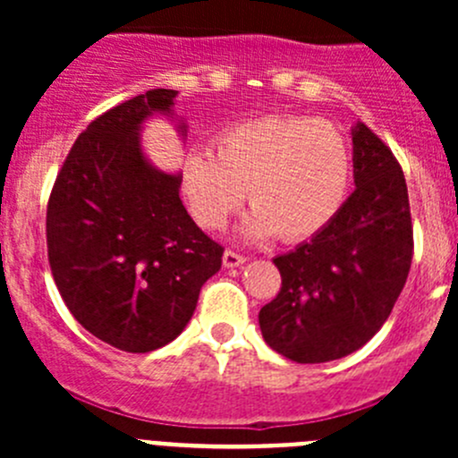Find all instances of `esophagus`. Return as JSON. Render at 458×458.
<instances>
[{
  "label": "esophagus",
  "mask_w": 458,
  "mask_h": 458,
  "mask_svg": "<svg viewBox=\"0 0 458 458\" xmlns=\"http://www.w3.org/2000/svg\"><path fill=\"white\" fill-rule=\"evenodd\" d=\"M243 263H246V257L243 255H237V252H233V250L224 252V266L225 267H239V266H243Z\"/></svg>",
  "instance_id": "obj_1"
}]
</instances>
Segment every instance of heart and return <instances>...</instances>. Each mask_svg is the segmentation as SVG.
Returning <instances> with one entry per match:
<instances>
[{
  "label": "heart",
  "instance_id": "1",
  "mask_svg": "<svg viewBox=\"0 0 458 458\" xmlns=\"http://www.w3.org/2000/svg\"><path fill=\"white\" fill-rule=\"evenodd\" d=\"M352 173L345 137L332 123L294 114H266L237 123L216 152L192 148L183 159L188 208L203 228L225 225L243 199L239 225L248 242L279 234L297 243L321 233L344 206Z\"/></svg>",
  "mask_w": 458,
  "mask_h": 458
}]
</instances>
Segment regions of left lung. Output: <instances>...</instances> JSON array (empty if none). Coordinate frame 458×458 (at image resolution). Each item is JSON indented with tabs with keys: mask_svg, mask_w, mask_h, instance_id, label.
Masks as SVG:
<instances>
[{
	"mask_svg": "<svg viewBox=\"0 0 458 458\" xmlns=\"http://www.w3.org/2000/svg\"><path fill=\"white\" fill-rule=\"evenodd\" d=\"M354 192L310 242L275 257L276 299L261 308L266 344L297 363L366 345L390 317L412 263V219L399 161L363 122L352 126Z\"/></svg>",
	"mask_w": 458,
	"mask_h": 458,
	"instance_id": "obj_1",
	"label": "left lung"
}]
</instances>
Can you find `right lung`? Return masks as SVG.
<instances>
[{
	"label": "right lung",
	"instance_id": "obj_1",
	"mask_svg": "<svg viewBox=\"0 0 458 458\" xmlns=\"http://www.w3.org/2000/svg\"><path fill=\"white\" fill-rule=\"evenodd\" d=\"M179 92L155 88L97 117L57 174L46 215L59 294L90 335L123 352H150L183 332L224 248L183 208L182 173L148 159L146 123L174 113Z\"/></svg>",
	"mask_w": 458,
	"mask_h": 458
}]
</instances>
